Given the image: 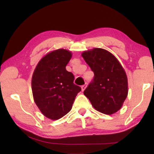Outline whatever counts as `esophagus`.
Listing matches in <instances>:
<instances>
[{
    "label": "esophagus",
    "mask_w": 154,
    "mask_h": 154,
    "mask_svg": "<svg viewBox=\"0 0 154 154\" xmlns=\"http://www.w3.org/2000/svg\"><path fill=\"white\" fill-rule=\"evenodd\" d=\"M87 88V83H85V84L82 85V92H83V91H84V90H85V88Z\"/></svg>",
    "instance_id": "1"
}]
</instances>
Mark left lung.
I'll use <instances>...</instances> for the list:
<instances>
[{"mask_svg": "<svg viewBox=\"0 0 154 154\" xmlns=\"http://www.w3.org/2000/svg\"><path fill=\"white\" fill-rule=\"evenodd\" d=\"M82 56L94 73L84 95L96 111L112 115L123 106L128 93L127 75L120 62L111 52L93 48Z\"/></svg>", "mask_w": 154, "mask_h": 154, "instance_id": "left-lung-1", "label": "left lung"}]
</instances>
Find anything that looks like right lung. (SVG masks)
Here are the masks:
<instances>
[{
    "label": "right lung",
    "instance_id": "obj_1",
    "mask_svg": "<svg viewBox=\"0 0 154 154\" xmlns=\"http://www.w3.org/2000/svg\"><path fill=\"white\" fill-rule=\"evenodd\" d=\"M72 52L58 49L41 58L32 77L34 101L43 116L51 120L60 119L71 110L72 104L82 89L73 83L74 75L66 66Z\"/></svg>",
    "mask_w": 154,
    "mask_h": 154
}]
</instances>
